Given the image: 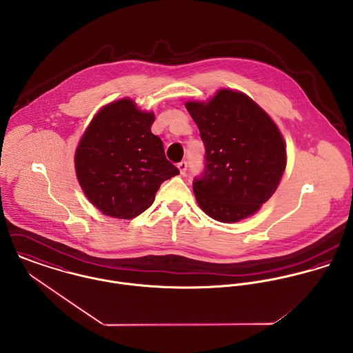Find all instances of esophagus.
Segmentation results:
<instances>
[{"label":"esophagus","mask_w":353,"mask_h":353,"mask_svg":"<svg viewBox=\"0 0 353 353\" xmlns=\"http://www.w3.org/2000/svg\"><path fill=\"white\" fill-rule=\"evenodd\" d=\"M178 170H179L181 175H185V174H186V170H188V163H186V161H181V163L178 164Z\"/></svg>","instance_id":"obj_1"}]
</instances>
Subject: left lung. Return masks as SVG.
Listing matches in <instances>:
<instances>
[{"label":"left lung","instance_id":"obj_1","mask_svg":"<svg viewBox=\"0 0 353 353\" xmlns=\"http://www.w3.org/2000/svg\"><path fill=\"white\" fill-rule=\"evenodd\" d=\"M200 129L205 171L193 190L199 206L220 223L255 214L277 190L287 145L270 115L246 94L221 88L208 101L185 103Z\"/></svg>","mask_w":353,"mask_h":353}]
</instances>
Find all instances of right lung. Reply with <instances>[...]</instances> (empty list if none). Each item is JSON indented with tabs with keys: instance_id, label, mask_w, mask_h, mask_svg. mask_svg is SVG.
Instances as JSON below:
<instances>
[{
	"instance_id": "1",
	"label": "right lung",
	"mask_w": 353,
	"mask_h": 353,
	"mask_svg": "<svg viewBox=\"0 0 353 353\" xmlns=\"http://www.w3.org/2000/svg\"><path fill=\"white\" fill-rule=\"evenodd\" d=\"M153 111L130 98L103 105L74 152L79 185L103 214L133 219L148 209L160 185L179 170L151 132Z\"/></svg>"
}]
</instances>
